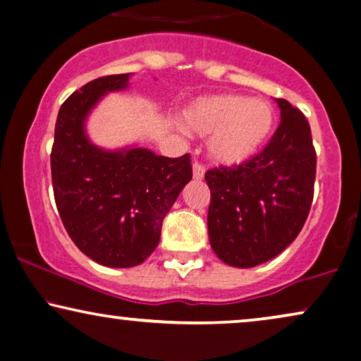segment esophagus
Returning a JSON list of instances; mask_svg holds the SVG:
<instances>
[{
    "label": "esophagus",
    "mask_w": 361,
    "mask_h": 361,
    "mask_svg": "<svg viewBox=\"0 0 361 361\" xmlns=\"http://www.w3.org/2000/svg\"><path fill=\"white\" fill-rule=\"evenodd\" d=\"M204 171H206V166L202 165L201 161H195V164H192V176H195V180L204 178Z\"/></svg>",
    "instance_id": "34e87169"
}]
</instances>
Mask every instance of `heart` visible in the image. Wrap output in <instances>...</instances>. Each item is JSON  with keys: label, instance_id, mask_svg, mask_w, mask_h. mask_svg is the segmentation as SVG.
Returning a JSON list of instances; mask_svg holds the SVG:
<instances>
[{"label": "heart", "instance_id": "obj_1", "mask_svg": "<svg viewBox=\"0 0 361 361\" xmlns=\"http://www.w3.org/2000/svg\"><path fill=\"white\" fill-rule=\"evenodd\" d=\"M186 126L209 137V155L217 164L238 165L265 145L275 128V111L267 101L240 94L201 98L185 111Z\"/></svg>", "mask_w": 361, "mask_h": 361}]
</instances>
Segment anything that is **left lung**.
Returning a JSON list of instances; mask_svg holds the SVG:
<instances>
[{
  "instance_id": "obj_1",
  "label": "left lung",
  "mask_w": 361,
  "mask_h": 361,
  "mask_svg": "<svg viewBox=\"0 0 361 361\" xmlns=\"http://www.w3.org/2000/svg\"><path fill=\"white\" fill-rule=\"evenodd\" d=\"M281 123L260 154L206 171L211 190V247L231 267L250 268L286 248L307 219L316 181V149L301 111L278 98Z\"/></svg>"
}]
</instances>
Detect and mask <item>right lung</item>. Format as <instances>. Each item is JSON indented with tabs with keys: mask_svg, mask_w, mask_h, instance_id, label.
Here are the masks:
<instances>
[{
	"mask_svg": "<svg viewBox=\"0 0 361 361\" xmlns=\"http://www.w3.org/2000/svg\"><path fill=\"white\" fill-rule=\"evenodd\" d=\"M129 73L96 78L59 111L50 166L55 204L70 238L104 267L140 265L159 245L161 222L192 176L191 157L147 149L106 152L90 144L85 119L101 96L124 90Z\"/></svg>",
	"mask_w": 361,
	"mask_h": 361,
	"instance_id": "add662e5",
	"label": "right lung"
}]
</instances>
